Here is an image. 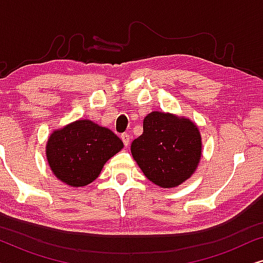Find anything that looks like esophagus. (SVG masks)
I'll use <instances>...</instances> for the list:
<instances>
[{
  "label": "esophagus",
  "instance_id": "esophagus-1",
  "mask_svg": "<svg viewBox=\"0 0 263 263\" xmlns=\"http://www.w3.org/2000/svg\"><path fill=\"white\" fill-rule=\"evenodd\" d=\"M121 139H122V141H123L124 146H128L129 142H130V136H129V134H127V133L122 134L121 135Z\"/></svg>",
  "mask_w": 263,
  "mask_h": 263
}]
</instances>
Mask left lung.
Listing matches in <instances>:
<instances>
[{
    "label": "left lung",
    "instance_id": "8db88e82",
    "mask_svg": "<svg viewBox=\"0 0 263 263\" xmlns=\"http://www.w3.org/2000/svg\"><path fill=\"white\" fill-rule=\"evenodd\" d=\"M130 151L151 182L174 188L195 172L202 142L199 128L188 118L153 111L143 118V133L132 142Z\"/></svg>",
    "mask_w": 263,
    "mask_h": 263
}]
</instances>
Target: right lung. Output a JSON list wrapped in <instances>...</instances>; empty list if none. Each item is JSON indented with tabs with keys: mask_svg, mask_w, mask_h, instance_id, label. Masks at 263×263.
Masks as SVG:
<instances>
[{
	"mask_svg": "<svg viewBox=\"0 0 263 263\" xmlns=\"http://www.w3.org/2000/svg\"><path fill=\"white\" fill-rule=\"evenodd\" d=\"M122 148V140L110 129L78 120L51 133L46 159L60 181L79 188L95 181L104 164Z\"/></svg>",
	"mask_w": 263,
	"mask_h": 263,
	"instance_id": "obj_1",
	"label": "right lung"
}]
</instances>
